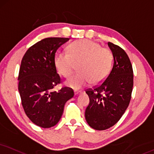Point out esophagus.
Wrapping results in <instances>:
<instances>
[{
  "label": "esophagus",
  "mask_w": 154,
  "mask_h": 154,
  "mask_svg": "<svg viewBox=\"0 0 154 154\" xmlns=\"http://www.w3.org/2000/svg\"><path fill=\"white\" fill-rule=\"evenodd\" d=\"M79 94H80V92L79 91H74V95H75V96H78V95H79Z\"/></svg>",
  "instance_id": "esophagus-1"
}]
</instances>
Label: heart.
Here are the masks:
<instances>
[{"label": "heart", "mask_w": 154, "mask_h": 154, "mask_svg": "<svg viewBox=\"0 0 154 154\" xmlns=\"http://www.w3.org/2000/svg\"><path fill=\"white\" fill-rule=\"evenodd\" d=\"M112 63L111 51L88 39L71 43L68 53H58L55 57L57 71L66 78L69 77L78 66L79 73L65 82L66 86L74 90L84 88L90 83H101L109 75Z\"/></svg>", "instance_id": "heart-1"}]
</instances>
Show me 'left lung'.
Instances as JSON below:
<instances>
[{"instance_id":"8db88e82","label":"left lung","mask_w":154,"mask_h":154,"mask_svg":"<svg viewBox=\"0 0 154 154\" xmlns=\"http://www.w3.org/2000/svg\"><path fill=\"white\" fill-rule=\"evenodd\" d=\"M113 56V66L106 80L87 90L89 105L85 112L88 124L95 130L111 128L120 120L129 105L134 86L131 63L124 50L108 43Z\"/></svg>"}]
</instances>
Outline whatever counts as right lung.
I'll return each mask as SVG.
<instances>
[{"label":"right lung","mask_w":154,"mask_h":154,"mask_svg":"<svg viewBox=\"0 0 154 154\" xmlns=\"http://www.w3.org/2000/svg\"><path fill=\"white\" fill-rule=\"evenodd\" d=\"M68 38H47L32 45L23 57L18 74V91L25 113L34 124L51 128L60 121L66 101L74 93L68 87L58 92L60 83L55 66V54Z\"/></svg>","instance_id":"obj_1"}]
</instances>
